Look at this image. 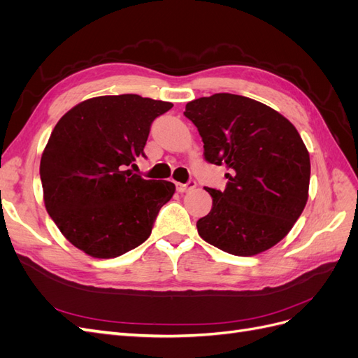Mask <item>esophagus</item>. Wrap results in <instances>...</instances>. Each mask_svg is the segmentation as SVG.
<instances>
[{
    "label": "esophagus",
    "instance_id": "esophagus-1",
    "mask_svg": "<svg viewBox=\"0 0 358 358\" xmlns=\"http://www.w3.org/2000/svg\"><path fill=\"white\" fill-rule=\"evenodd\" d=\"M196 187H197L196 180H189L188 183H176V189H178V192H188V191L194 189Z\"/></svg>",
    "mask_w": 358,
    "mask_h": 358
}]
</instances>
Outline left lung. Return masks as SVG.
<instances>
[{
  "label": "left lung",
  "mask_w": 358,
  "mask_h": 358,
  "mask_svg": "<svg viewBox=\"0 0 358 358\" xmlns=\"http://www.w3.org/2000/svg\"><path fill=\"white\" fill-rule=\"evenodd\" d=\"M197 127L204 159L230 169L224 191L197 221L203 241L221 251L251 257L289 233L308 201L310 159L287 117L272 107L234 94L189 101L183 112Z\"/></svg>",
  "instance_id": "left-lung-1"
}]
</instances>
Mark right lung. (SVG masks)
I'll use <instances>...</instances> for the list:
<instances>
[{"mask_svg":"<svg viewBox=\"0 0 358 358\" xmlns=\"http://www.w3.org/2000/svg\"><path fill=\"white\" fill-rule=\"evenodd\" d=\"M171 103L136 94L85 100L53 128L40 161L46 210L66 239L94 258L142 245L175 183L136 175L154 119Z\"/></svg>","mask_w":358,"mask_h":358,"instance_id":"obj_1","label":"right lung"}]
</instances>
